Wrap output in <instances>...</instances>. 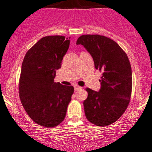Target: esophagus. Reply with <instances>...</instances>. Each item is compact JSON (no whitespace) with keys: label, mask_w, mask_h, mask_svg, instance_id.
Here are the masks:
<instances>
[{"label":"esophagus","mask_w":152,"mask_h":152,"mask_svg":"<svg viewBox=\"0 0 152 152\" xmlns=\"http://www.w3.org/2000/svg\"><path fill=\"white\" fill-rule=\"evenodd\" d=\"M74 90H75V91H77V90H80V89L82 88L81 87L78 86H77V85H75V86H74Z\"/></svg>","instance_id":"34e87169"}]
</instances>
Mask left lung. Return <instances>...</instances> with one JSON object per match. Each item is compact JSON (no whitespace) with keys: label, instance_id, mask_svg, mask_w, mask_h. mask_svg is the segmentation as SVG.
Listing matches in <instances>:
<instances>
[{"label":"left lung","instance_id":"left-lung-1","mask_svg":"<svg viewBox=\"0 0 152 152\" xmlns=\"http://www.w3.org/2000/svg\"><path fill=\"white\" fill-rule=\"evenodd\" d=\"M76 44L84 46L93 58L95 69L103 72L99 92L86 88V117L96 126H108L122 116L130 102L132 72L129 58L117 42L105 36L82 35Z\"/></svg>","mask_w":152,"mask_h":152}]
</instances>
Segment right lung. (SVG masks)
Masks as SVG:
<instances>
[{"mask_svg":"<svg viewBox=\"0 0 152 152\" xmlns=\"http://www.w3.org/2000/svg\"><path fill=\"white\" fill-rule=\"evenodd\" d=\"M69 43L64 36L42 37L26 53L22 63L20 99L29 117L40 126H56L65 117L74 87L54 82V78Z\"/></svg>","mask_w":152,"mask_h":152,"instance_id":"1","label":"right lung"}]
</instances>
